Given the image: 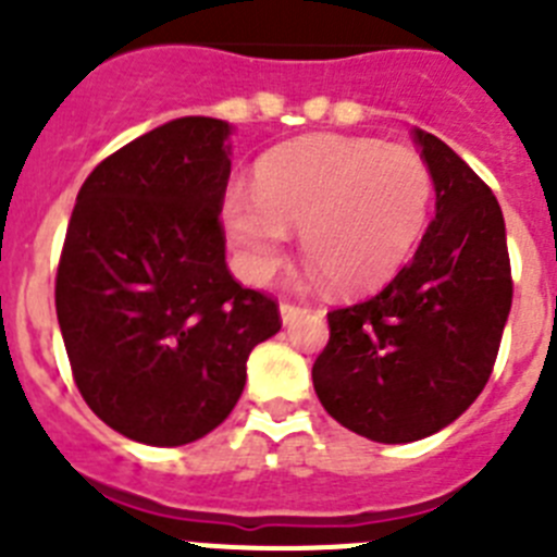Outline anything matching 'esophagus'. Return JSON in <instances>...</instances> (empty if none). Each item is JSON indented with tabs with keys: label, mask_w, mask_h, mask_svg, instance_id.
Returning a JSON list of instances; mask_svg holds the SVG:
<instances>
[{
	"label": "esophagus",
	"mask_w": 557,
	"mask_h": 557,
	"mask_svg": "<svg viewBox=\"0 0 557 557\" xmlns=\"http://www.w3.org/2000/svg\"><path fill=\"white\" fill-rule=\"evenodd\" d=\"M278 312H282V321H284V323H293L295 318H301V314L307 312V309H304V307H298V304H289V301H284L282 307H278Z\"/></svg>",
	"instance_id": "obj_1"
}]
</instances>
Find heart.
<instances>
[{"label":"heart","instance_id":"b5f03b06","mask_svg":"<svg viewBox=\"0 0 557 557\" xmlns=\"http://www.w3.org/2000/svg\"><path fill=\"white\" fill-rule=\"evenodd\" d=\"M435 178L410 147L354 136H304L259 159L253 195L228 191L223 228L239 273L278 268L287 228L334 293L366 295L405 268L430 223Z\"/></svg>","mask_w":557,"mask_h":557}]
</instances>
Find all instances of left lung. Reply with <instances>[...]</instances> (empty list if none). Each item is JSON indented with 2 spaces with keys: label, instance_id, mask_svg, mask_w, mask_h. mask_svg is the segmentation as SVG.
Returning a JSON list of instances; mask_svg holds the SVG:
<instances>
[{
  "label": "left lung",
  "instance_id": "left-lung-1",
  "mask_svg": "<svg viewBox=\"0 0 557 557\" xmlns=\"http://www.w3.org/2000/svg\"><path fill=\"white\" fill-rule=\"evenodd\" d=\"M435 178V220L385 289L329 312L314 393L334 421L376 441H421L474 405L513 301L505 218L449 145L416 127Z\"/></svg>",
  "mask_w": 557,
  "mask_h": 557
}]
</instances>
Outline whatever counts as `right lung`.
Returning a JSON list of instances; mask_svg holds the SVG:
<instances>
[{"mask_svg":"<svg viewBox=\"0 0 557 557\" xmlns=\"http://www.w3.org/2000/svg\"><path fill=\"white\" fill-rule=\"evenodd\" d=\"M234 127L181 116L95 166L77 191L55 309L77 391L120 435L184 446L234 410L282 321L234 282L220 228Z\"/></svg>","mask_w":557,"mask_h":557,"instance_id":"add662e5","label":"right lung"}]
</instances>
